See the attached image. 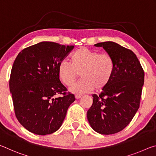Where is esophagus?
Wrapping results in <instances>:
<instances>
[{"instance_id": "obj_1", "label": "esophagus", "mask_w": 156, "mask_h": 156, "mask_svg": "<svg viewBox=\"0 0 156 156\" xmlns=\"http://www.w3.org/2000/svg\"><path fill=\"white\" fill-rule=\"evenodd\" d=\"M81 97H82V95H75V98H76V99L81 98Z\"/></svg>"}]
</instances>
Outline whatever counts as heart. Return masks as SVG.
<instances>
[{
    "mask_svg": "<svg viewBox=\"0 0 156 156\" xmlns=\"http://www.w3.org/2000/svg\"><path fill=\"white\" fill-rule=\"evenodd\" d=\"M70 60L71 63L61 61L58 74L61 81L67 86H72L80 74L83 79L71 88L74 93H83L94 87L97 90H103L113 78L115 64L108 55L81 47L70 55Z\"/></svg>",
    "mask_w": 156,
    "mask_h": 156,
    "instance_id": "obj_1",
    "label": "heart"
}]
</instances>
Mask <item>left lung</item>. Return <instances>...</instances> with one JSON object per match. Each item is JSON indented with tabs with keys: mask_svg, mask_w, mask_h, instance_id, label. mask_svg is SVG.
<instances>
[{
	"mask_svg": "<svg viewBox=\"0 0 156 156\" xmlns=\"http://www.w3.org/2000/svg\"><path fill=\"white\" fill-rule=\"evenodd\" d=\"M113 58L115 70L108 86L97 95L87 118L94 131L111 135L123 130L140 107L144 73L138 58L131 50L112 41L98 43Z\"/></svg>",
	"mask_w": 156,
	"mask_h": 156,
	"instance_id": "obj_1",
	"label": "left lung"
}]
</instances>
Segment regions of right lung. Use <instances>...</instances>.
Wrapping results in <instances>:
<instances>
[{"mask_svg":"<svg viewBox=\"0 0 156 156\" xmlns=\"http://www.w3.org/2000/svg\"><path fill=\"white\" fill-rule=\"evenodd\" d=\"M73 48L43 41L25 48L15 59L9 90L16 118L30 132L45 136L57 131L75 100L58 74L60 62ZM57 94L63 96L56 98Z\"/></svg>","mask_w":156,"mask_h":156,"instance_id":"right-lung-1","label":"right lung"}]
</instances>
